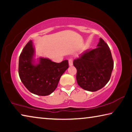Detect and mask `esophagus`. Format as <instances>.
Wrapping results in <instances>:
<instances>
[{"label":"esophagus","instance_id":"1","mask_svg":"<svg viewBox=\"0 0 132 132\" xmlns=\"http://www.w3.org/2000/svg\"><path fill=\"white\" fill-rule=\"evenodd\" d=\"M69 66H70L73 65V60H72V59H69Z\"/></svg>","mask_w":132,"mask_h":132}]
</instances>
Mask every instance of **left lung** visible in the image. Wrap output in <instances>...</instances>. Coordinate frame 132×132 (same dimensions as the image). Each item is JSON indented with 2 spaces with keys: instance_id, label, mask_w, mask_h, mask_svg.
Listing matches in <instances>:
<instances>
[{
  "instance_id": "left-lung-1",
  "label": "left lung",
  "mask_w": 132,
  "mask_h": 132,
  "mask_svg": "<svg viewBox=\"0 0 132 132\" xmlns=\"http://www.w3.org/2000/svg\"><path fill=\"white\" fill-rule=\"evenodd\" d=\"M77 69L76 80L85 90L96 91L108 83L113 69V61L109 46L101 38L97 47L85 51L73 61Z\"/></svg>"
}]
</instances>
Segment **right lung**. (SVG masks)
I'll list each match as a JSON object with an SVG mask.
<instances>
[{"mask_svg": "<svg viewBox=\"0 0 132 132\" xmlns=\"http://www.w3.org/2000/svg\"><path fill=\"white\" fill-rule=\"evenodd\" d=\"M34 48L31 40L24 46L19 57V74L24 86L34 94L46 96L56 88L61 76L69 68L68 60L56 63L46 58H39L34 64Z\"/></svg>", "mask_w": 132, "mask_h": 132, "instance_id": "1", "label": "right lung"}]
</instances>
